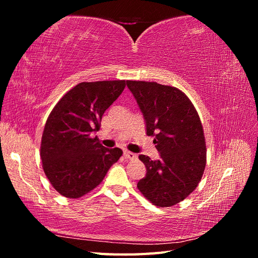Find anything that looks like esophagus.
<instances>
[{"instance_id": "obj_1", "label": "esophagus", "mask_w": 258, "mask_h": 258, "mask_svg": "<svg viewBox=\"0 0 258 258\" xmlns=\"http://www.w3.org/2000/svg\"><path fill=\"white\" fill-rule=\"evenodd\" d=\"M124 157L127 158V160H136L138 155L134 154V153L130 152V151H124Z\"/></svg>"}]
</instances>
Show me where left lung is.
I'll return each instance as SVG.
<instances>
[{"instance_id": "8db88e82", "label": "left lung", "mask_w": 258, "mask_h": 258, "mask_svg": "<svg viewBox=\"0 0 258 258\" xmlns=\"http://www.w3.org/2000/svg\"><path fill=\"white\" fill-rule=\"evenodd\" d=\"M146 123V134L161 158L152 161L140 155L146 175L138 187L152 204L169 207L193 191L206 166L203 125L193 103L174 86L156 82L126 81Z\"/></svg>"}]
</instances>
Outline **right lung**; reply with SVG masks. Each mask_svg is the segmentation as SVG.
Returning <instances> with one entry per match:
<instances>
[{
	"label": "right lung",
	"instance_id": "right-lung-1",
	"mask_svg": "<svg viewBox=\"0 0 258 258\" xmlns=\"http://www.w3.org/2000/svg\"><path fill=\"white\" fill-rule=\"evenodd\" d=\"M125 85L119 80L82 82L48 115L40 155L47 179L61 195L79 199L90 193L122 156V150L106 149L92 134Z\"/></svg>",
	"mask_w": 258,
	"mask_h": 258
}]
</instances>
